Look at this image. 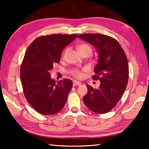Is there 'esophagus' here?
Returning <instances> with one entry per match:
<instances>
[{
  "label": "esophagus",
  "instance_id": "esophagus-1",
  "mask_svg": "<svg viewBox=\"0 0 149 149\" xmlns=\"http://www.w3.org/2000/svg\"><path fill=\"white\" fill-rule=\"evenodd\" d=\"M81 83H80V82H78V81H73V85H74V86H79V85H81Z\"/></svg>",
  "mask_w": 149,
  "mask_h": 149
}]
</instances>
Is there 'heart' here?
<instances>
[{
  "instance_id": "heart-1",
  "label": "heart",
  "mask_w": 149,
  "mask_h": 149,
  "mask_svg": "<svg viewBox=\"0 0 149 149\" xmlns=\"http://www.w3.org/2000/svg\"><path fill=\"white\" fill-rule=\"evenodd\" d=\"M77 50L81 54H86V53L91 54V52H92V48H91V45H89L88 43H86L79 44V45L77 46ZM68 51V48H66L63 53V58H65ZM71 74L74 75V77L78 79L81 78L83 75L82 72H81L78 69L73 70L71 71Z\"/></svg>"
}]
</instances>
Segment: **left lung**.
<instances>
[{"label": "left lung", "instance_id": "8db88e82", "mask_svg": "<svg viewBox=\"0 0 149 149\" xmlns=\"http://www.w3.org/2000/svg\"><path fill=\"white\" fill-rule=\"evenodd\" d=\"M77 38L95 47L99 61L94 68L93 79H99L98 89L87 84L84 104L96 113L110 111L121 99L129 79V65L124 50L113 38L101 34H79Z\"/></svg>", "mask_w": 149, "mask_h": 149}]
</instances>
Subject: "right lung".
I'll return each mask as SVG.
<instances>
[{"label":"right lung","mask_w":149,"mask_h":149,"mask_svg":"<svg viewBox=\"0 0 149 149\" xmlns=\"http://www.w3.org/2000/svg\"><path fill=\"white\" fill-rule=\"evenodd\" d=\"M77 34H50L37 38L28 47L20 67L25 97L37 112L51 115L61 111L73 86L70 79L56 83L50 77L53 65L61 59L62 50Z\"/></svg>","instance_id":"add662e5"}]
</instances>
